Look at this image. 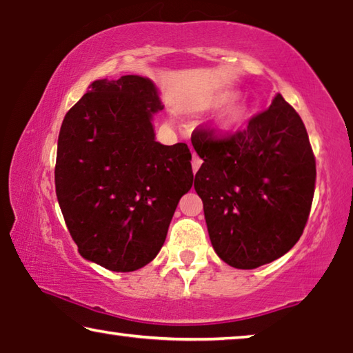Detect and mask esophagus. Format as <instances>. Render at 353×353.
<instances>
[{"mask_svg": "<svg viewBox=\"0 0 353 353\" xmlns=\"http://www.w3.org/2000/svg\"><path fill=\"white\" fill-rule=\"evenodd\" d=\"M201 165H202V159L199 157L198 154L193 152V160H191V166H193V172L198 171V170L201 168Z\"/></svg>", "mask_w": 353, "mask_h": 353, "instance_id": "1", "label": "esophagus"}]
</instances>
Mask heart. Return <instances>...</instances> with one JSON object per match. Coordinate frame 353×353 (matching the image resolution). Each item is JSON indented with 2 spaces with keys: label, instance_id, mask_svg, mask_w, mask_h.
<instances>
[{
  "label": "heart",
  "instance_id": "1",
  "mask_svg": "<svg viewBox=\"0 0 353 353\" xmlns=\"http://www.w3.org/2000/svg\"><path fill=\"white\" fill-rule=\"evenodd\" d=\"M230 97V93H223V94H216L210 103L212 104H219L223 103L224 99ZM248 105L243 103V101H230L229 104L224 107V110L219 113L218 117V123L216 126L221 130V132L230 134L236 130L244 123V119L248 118Z\"/></svg>",
  "mask_w": 353,
  "mask_h": 353
}]
</instances>
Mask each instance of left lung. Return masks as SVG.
<instances>
[{"mask_svg": "<svg viewBox=\"0 0 353 353\" xmlns=\"http://www.w3.org/2000/svg\"><path fill=\"white\" fill-rule=\"evenodd\" d=\"M191 143L204 160L194 190L219 259L254 270L288 252L305 229L316 183L299 113L277 94L248 128L230 134L198 128Z\"/></svg>", "mask_w": 353, "mask_h": 353, "instance_id": "1", "label": "left lung"}]
</instances>
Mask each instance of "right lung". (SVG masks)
I'll return each instance as SVG.
<instances>
[{
  "instance_id": "obj_1",
  "label": "right lung",
  "mask_w": 353,
  "mask_h": 353,
  "mask_svg": "<svg viewBox=\"0 0 353 353\" xmlns=\"http://www.w3.org/2000/svg\"><path fill=\"white\" fill-rule=\"evenodd\" d=\"M157 88L141 76L94 81L63 118L56 194L83 259L130 272L162 249L179 199L193 185L185 143L155 141Z\"/></svg>"
}]
</instances>
